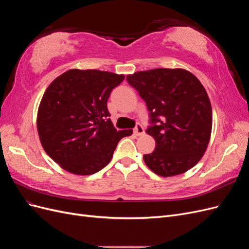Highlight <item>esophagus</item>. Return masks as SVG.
<instances>
[{
    "label": "esophagus",
    "mask_w": 249,
    "mask_h": 249,
    "mask_svg": "<svg viewBox=\"0 0 249 249\" xmlns=\"http://www.w3.org/2000/svg\"><path fill=\"white\" fill-rule=\"evenodd\" d=\"M134 134L136 135V136H141V135L144 134V129H143V126L140 124H138L134 129Z\"/></svg>",
    "instance_id": "obj_1"
}]
</instances>
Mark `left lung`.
Wrapping results in <instances>:
<instances>
[{"instance_id":"8db88e82","label":"left lung","mask_w":249,"mask_h":249,"mask_svg":"<svg viewBox=\"0 0 249 249\" xmlns=\"http://www.w3.org/2000/svg\"><path fill=\"white\" fill-rule=\"evenodd\" d=\"M150 113L146 133L156 141L146 166L160 177L178 176L196 165L212 132V107L199 80L183 69H155L127 74Z\"/></svg>"}]
</instances>
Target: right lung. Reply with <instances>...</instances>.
Returning <instances> with one entry per match:
<instances>
[{"mask_svg":"<svg viewBox=\"0 0 249 249\" xmlns=\"http://www.w3.org/2000/svg\"><path fill=\"white\" fill-rule=\"evenodd\" d=\"M124 74L97 70H70L53 81L37 111L41 145L64 170L90 176L111 161L118 141L132 135L117 131L107 102Z\"/></svg>","mask_w":249,"mask_h":249,"instance_id":"add662e5","label":"right lung"}]
</instances>
